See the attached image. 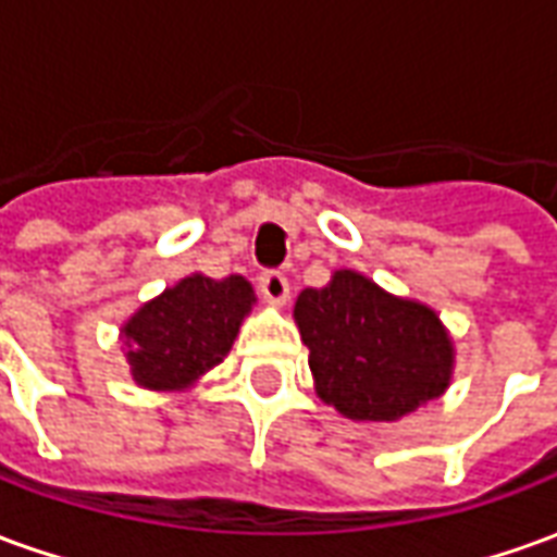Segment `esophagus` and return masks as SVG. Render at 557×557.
Returning <instances> with one entry per match:
<instances>
[{"label": "esophagus", "instance_id": "esophagus-1", "mask_svg": "<svg viewBox=\"0 0 557 557\" xmlns=\"http://www.w3.org/2000/svg\"><path fill=\"white\" fill-rule=\"evenodd\" d=\"M259 289H262V298L274 307H283L286 298H289V280L283 271H265L259 277Z\"/></svg>", "mask_w": 557, "mask_h": 557}]
</instances>
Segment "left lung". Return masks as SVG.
<instances>
[{
  "mask_svg": "<svg viewBox=\"0 0 557 557\" xmlns=\"http://www.w3.org/2000/svg\"><path fill=\"white\" fill-rule=\"evenodd\" d=\"M295 322L315 394L343 418L399 420L450 385L454 339L438 313L358 271L343 268L322 289H304Z\"/></svg>",
  "mask_w": 557,
  "mask_h": 557,
  "instance_id": "1",
  "label": "left lung"
}]
</instances>
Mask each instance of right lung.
<instances>
[{"instance_id":"1","label":"right lung","mask_w":557,"mask_h":557,"mask_svg":"<svg viewBox=\"0 0 557 557\" xmlns=\"http://www.w3.org/2000/svg\"><path fill=\"white\" fill-rule=\"evenodd\" d=\"M253 286L242 274H190L143 304L122 327L131 375L148 391H184L230 355Z\"/></svg>"}]
</instances>
